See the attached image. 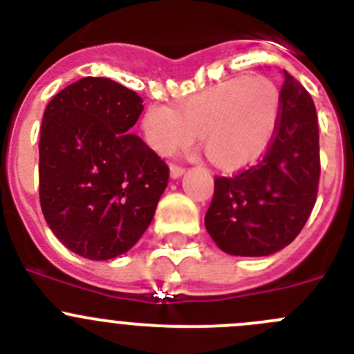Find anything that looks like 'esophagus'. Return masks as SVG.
<instances>
[{"label": "esophagus", "instance_id": "esophagus-1", "mask_svg": "<svg viewBox=\"0 0 354 354\" xmlns=\"http://www.w3.org/2000/svg\"><path fill=\"white\" fill-rule=\"evenodd\" d=\"M169 173H171V178H173V180H178L180 176H183L185 169L181 166H176V164H171Z\"/></svg>", "mask_w": 354, "mask_h": 354}]
</instances>
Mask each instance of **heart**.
Returning <instances> with one entry per match:
<instances>
[{
    "mask_svg": "<svg viewBox=\"0 0 354 354\" xmlns=\"http://www.w3.org/2000/svg\"><path fill=\"white\" fill-rule=\"evenodd\" d=\"M280 115L279 88L263 75L219 82L195 95L180 109L152 105L140 121L147 145L173 156L201 135L209 159L236 169L264 152Z\"/></svg>",
    "mask_w": 354,
    "mask_h": 354,
    "instance_id": "b5f03b06",
    "label": "heart"
}]
</instances>
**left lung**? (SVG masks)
I'll use <instances>...</instances> for the list:
<instances>
[{
	"label": "left lung",
	"mask_w": 354,
	"mask_h": 354,
	"mask_svg": "<svg viewBox=\"0 0 354 354\" xmlns=\"http://www.w3.org/2000/svg\"><path fill=\"white\" fill-rule=\"evenodd\" d=\"M318 180L317 109L304 86L283 71L280 115L268 152L235 176L216 178L205 230L232 256L279 252L306 225Z\"/></svg>",
	"instance_id": "obj_1"
}]
</instances>
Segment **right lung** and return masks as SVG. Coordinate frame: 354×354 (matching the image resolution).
I'll use <instances>...</instances> for the list:
<instances>
[{
	"mask_svg": "<svg viewBox=\"0 0 354 354\" xmlns=\"http://www.w3.org/2000/svg\"><path fill=\"white\" fill-rule=\"evenodd\" d=\"M133 90L82 77L48 104L39 138V201L51 232L86 259L128 252L152 223L169 169L129 133L143 111Z\"/></svg>",
	"mask_w": 354,
	"mask_h": 354,
	"instance_id": "add662e5",
	"label": "right lung"
}]
</instances>
